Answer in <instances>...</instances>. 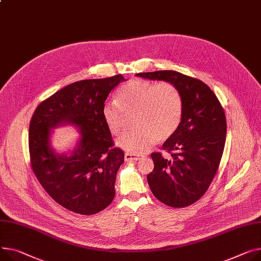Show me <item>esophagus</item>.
<instances>
[{"mask_svg":"<svg viewBox=\"0 0 261 261\" xmlns=\"http://www.w3.org/2000/svg\"><path fill=\"white\" fill-rule=\"evenodd\" d=\"M141 158H142L141 155H136V154H132V153H126L125 154V161H127V162L138 161V160H141Z\"/></svg>","mask_w":261,"mask_h":261,"instance_id":"34e87169","label":"esophagus"}]
</instances>
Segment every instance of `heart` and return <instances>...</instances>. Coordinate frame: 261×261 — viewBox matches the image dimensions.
I'll return each instance as SVG.
<instances>
[{
  "instance_id": "b5f03b06",
  "label": "heart",
  "mask_w": 261,
  "mask_h": 261,
  "mask_svg": "<svg viewBox=\"0 0 261 261\" xmlns=\"http://www.w3.org/2000/svg\"><path fill=\"white\" fill-rule=\"evenodd\" d=\"M184 100L175 85L132 80L121 86L116 99H108L101 107V117L113 135L123 130L126 114L134 112L136 129L126 132L116 145L132 154L148 152L160 140H167L178 129L182 118Z\"/></svg>"
}]
</instances>
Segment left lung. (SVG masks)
I'll return each mask as SVG.
<instances>
[{
    "label": "left lung",
    "mask_w": 261,
    "mask_h": 261,
    "mask_svg": "<svg viewBox=\"0 0 261 261\" xmlns=\"http://www.w3.org/2000/svg\"><path fill=\"white\" fill-rule=\"evenodd\" d=\"M136 75L171 83L181 93L180 125L163 145L172 159L152 153L154 169L147 180L154 196L163 203L188 206L205 193L217 172L227 134L224 111L210 87L197 79L172 70Z\"/></svg>",
    "instance_id": "1"
}]
</instances>
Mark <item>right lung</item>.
Instances as JSON below:
<instances>
[{
    "label": "right lung",
    "mask_w": 261,
    "mask_h": 261,
    "mask_svg": "<svg viewBox=\"0 0 261 261\" xmlns=\"http://www.w3.org/2000/svg\"><path fill=\"white\" fill-rule=\"evenodd\" d=\"M125 81L121 74L84 80L64 87L42 101L29 125L30 163L46 192L65 209L92 215L114 198L116 173L124 151L113 147L111 133L101 117V107L113 88ZM71 124L81 135L69 152L51 148V130Z\"/></svg>",
    "instance_id": "1"
}]
</instances>
